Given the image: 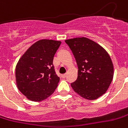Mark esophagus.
Returning a JSON list of instances; mask_svg holds the SVG:
<instances>
[{
  "label": "esophagus",
  "mask_w": 128,
  "mask_h": 128,
  "mask_svg": "<svg viewBox=\"0 0 128 128\" xmlns=\"http://www.w3.org/2000/svg\"><path fill=\"white\" fill-rule=\"evenodd\" d=\"M66 76H67V74H62V78H66Z\"/></svg>",
  "instance_id": "34e87169"
}]
</instances>
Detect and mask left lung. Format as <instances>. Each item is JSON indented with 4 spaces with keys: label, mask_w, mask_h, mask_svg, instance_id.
Wrapping results in <instances>:
<instances>
[{
    "label": "left lung",
    "mask_w": 128,
    "mask_h": 128,
    "mask_svg": "<svg viewBox=\"0 0 128 128\" xmlns=\"http://www.w3.org/2000/svg\"><path fill=\"white\" fill-rule=\"evenodd\" d=\"M78 66V77L71 86L77 94L94 100L107 91L114 77V65L103 47L86 38L65 40Z\"/></svg>",
    "instance_id": "left-lung-1"
}]
</instances>
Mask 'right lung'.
<instances>
[{"instance_id": "right-lung-1", "label": "right lung", "mask_w": 128, "mask_h": 128, "mask_svg": "<svg viewBox=\"0 0 128 128\" xmlns=\"http://www.w3.org/2000/svg\"><path fill=\"white\" fill-rule=\"evenodd\" d=\"M60 44V41L39 40L18 60L15 70L16 86L29 100L43 101L58 86L60 78L56 74L53 60Z\"/></svg>"}]
</instances>
